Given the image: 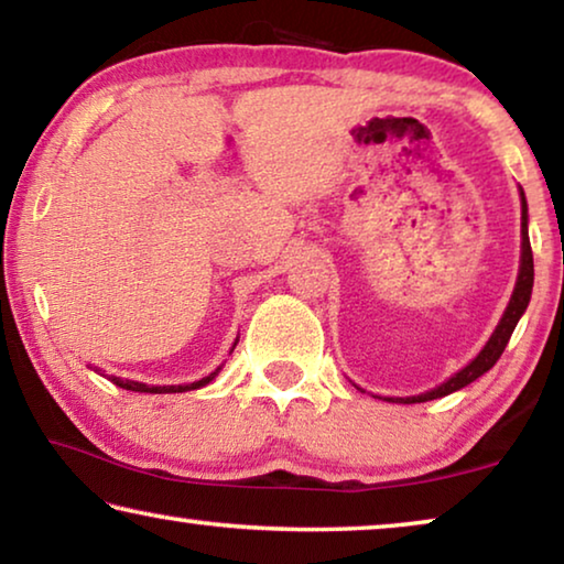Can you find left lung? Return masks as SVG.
<instances>
[{
	"instance_id": "left-lung-1",
	"label": "left lung",
	"mask_w": 564,
	"mask_h": 564,
	"mask_svg": "<svg viewBox=\"0 0 564 564\" xmlns=\"http://www.w3.org/2000/svg\"><path fill=\"white\" fill-rule=\"evenodd\" d=\"M522 195V258H519V275H517V285H514V293H511L509 299V306L503 311L501 322L497 329H494L491 339L486 341V347L478 351V357L474 362H468L464 369H458L456 375L448 377L443 384L438 388H433L431 392H423V394H413V398H388L390 402H405V405H413V402H427V400H438L445 398V394L456 392L460 388H466L478 377L489 372V369L497 365V359L501 357V351L507 349V344L511 339V332H514V326L519 318L529 306V299H532V285H534V258H532V246H529V230H527V199H524V192H519Z\"/></svg>"
}]
</instances>
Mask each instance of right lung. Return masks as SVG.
Here are the masks:
<instances>
[{"label":"right lung","instance_id":"right-lung-1","mask_svg":"<svg viewBox=\"0 0 564 564\" xmlns=\"http://www.w3.org/2000/svg\"><path fill=\"white\" fill-rule=\"evenodd\" d=\"M235 344H238V339H235ZM235 344H232V349H235ZM98 375H104L100 372V369H96ZM220 372V367L215 369L213 375L209 377H202V380H197V382H189V384H144V382H133V380H121V377H108V380H111L113 384H119V388H123V390H131V392H151V394H166V392H187V390H199V388H205L207 382H213L215 380V375ZM106 377V375H104Z\"/></svg>","mask_w":564,"mask_h":564}]
</instances>
